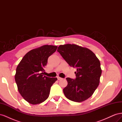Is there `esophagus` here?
<instances>
[{
	"mask_svg": "<svg viewBox=\"0 0 122 122\" xmlns=\"http://www.w3.org/2000/svg\"><path fill=\"white\" fill-rule=\"evenodd\" d=\"M57 80H61V79H62V78H61V77H57Z\"/></svg>",
	"mask_w": 122,
	"mask_h": 122,
	"instance_id": "34e87169",
	"label": "esophagus"
}]
</instances>
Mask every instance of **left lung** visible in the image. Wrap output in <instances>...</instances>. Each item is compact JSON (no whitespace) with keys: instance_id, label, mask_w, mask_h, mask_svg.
<instances>
[{"instance_id":"left-lung-1","label":"left lung","mask_w":122,"mask_h":122,"mask_svg":"<svg viewBox=\"0 0 122 122\" xmlns=\"http://www.w3.org/2000/svg\"><path fill=\"white\" fill-rule=\"evenodd\" d=\"M57 51L70 67L77 69L75 79L66 78L68 85L63 90L65 96L76 102L86 100L100 82L102 70L98 58L90 49L75 44L60 45Z\"/></svg>"}]
</instances>
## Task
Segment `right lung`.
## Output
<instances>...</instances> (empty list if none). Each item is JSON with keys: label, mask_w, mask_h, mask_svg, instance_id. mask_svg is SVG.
Wrapping results in <instances>:
<instances>
[{"label": "right lung", "mask_w": 122, "mask_h": 122, "mask_svg": "<svg viewBox=\"0 0 122 122\" xmlns=\"http://www.w3.org/2000/svg\"><path fill=\"white\" fill-rule=\"evenodd\" d=\"M57 47L44 45L26 54L18 65L15 79L18 91L26 101L37 104L48 98L50 88L57 78L44 76L48 58Z\"/></svg>", "instance_id": "add662e5"}]
</instances>
